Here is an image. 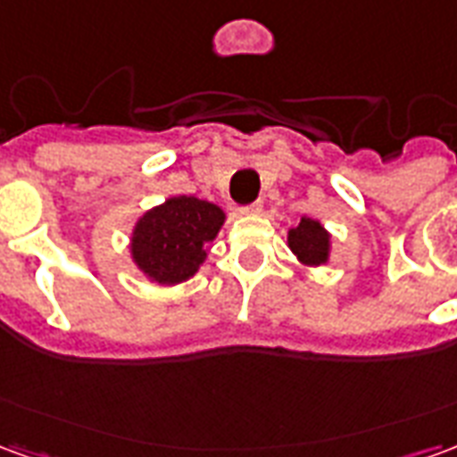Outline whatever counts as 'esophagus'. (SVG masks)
<instances>
[{
    "label": "esophagus",
    "instance_id": "34e87169",
    "mask_svg": "<svg viewBox=\"0 0 457 457\" xmlns=\"http://www.w3.org/2000/svg\"><path fill=\"white\" fill-rule=\"evenodd\" d=\"M239 215H259L262 212V203H252V205H245V208L237 210Z\"/></svg>",
    "mask_w": 457,
    "mask_h": 457
}]
</instances>
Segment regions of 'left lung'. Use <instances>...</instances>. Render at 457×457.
<instances>
[{"label":"left lung","mask_w":457,"mask_h":457,"mask_svg":"<svg viewBox=\"0 0 457 457\" xmlns=\"http://www.w3.org/2000/svg\"><path fill=\"white\" fill-rule=\"evenodd\" d=\"M288 249L303 267H323L330 262L333 252V235L328 232L320 220H313L303 215L296 228L288 229Z\"/></svg>","instance_id":"left-lung-1"}]
</instances>
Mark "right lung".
Listing matches in <instances>:
<instances>
[{
  "mask_svg": "<svg viewBox=\"0 0 457 457\" xmlns=\"http://www.w3.org/2000/svg\"><path fill=\"white\" fill-rule=\"evenodd\" d=\"M225 225V210L195 195H170L141 212L129 235L134 267L156 287H176L198 274Z\"/></svg>",
  "mask_w": 457,
  "mask_h": 457,
  "instance_id": "obj_1",
  "label": "right lung"
}]
</instances>
